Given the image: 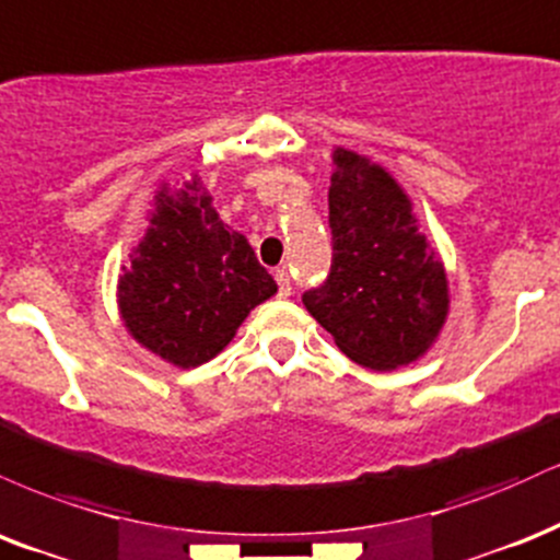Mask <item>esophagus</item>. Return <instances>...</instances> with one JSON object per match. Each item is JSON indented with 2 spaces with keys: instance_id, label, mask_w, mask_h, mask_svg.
<instances>
[{
  "instance_id": "1",
  "label": "esophagus",
  "mask_w": 560,
  "mask_h": 560,
  "mask_svg": "<svg viewBox=\"0 0 560 560\" xmlns=\"http://www.w3.org/2000/svg\"><path fill=\"white\" fill-rule=\"evenodd\" d=\"M275 280H278V293L282 295V299H288V295H291V291H293L291 272H288V267L275 269Z\"/></svg>"
}]
</instances>
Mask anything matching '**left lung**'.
<instances>
[{"instance_id":"left-lung-1","label":"left lung","mask_w":560,"mask_h":560,"mask_svg":"<svg viewBox=\"0 0 560 560\" xmlns=\"http://www.w3.org/2000/svg\"><path fill=\"white\" fill-rule=\"evenodd\" d=\"M332 162V265L304 306L348 359L398 370L435 343L448 314L443 261L380 164L346 149H335Z\"/></svg>"}]
</instances>
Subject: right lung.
Segmentation results:
<instances>
[{
	"instance_id": "1",
	"label": "right lung",
	"mask_w": 560,
	"mask_h": 560,
	"mask_svg": "<svg viewBox=\"0 0 560 560\" xmlns=\"http://www.w3.org/2000/svg\"><path fill=\"white\" fill-rule=\"evenodd\" d=\"M201 183L162 188L147 238L117 285L125 327L170 364L199 366L233 340L248 312L278 293L241 233H230Z\"/></svg>"
}]
</instances>
